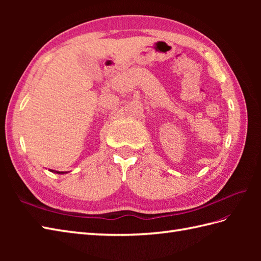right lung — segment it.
<instances>
[{
    "mask_svg": "<svg viewBox=\"0 0 261 261\" xmlns=\"http://www.w3.org/2000/svg\"><path fill=\"white\" fill-rule=\"evenodd\" d=\"M49 171H51V173H55V174H59V175L67 174V171H57V170H53V169H49Z\"/></svg>",
    "mask_w": 261,
    "mask_h": 261,
    "instance_id": "1",
    "label": "right lung"
}]
</instances>
